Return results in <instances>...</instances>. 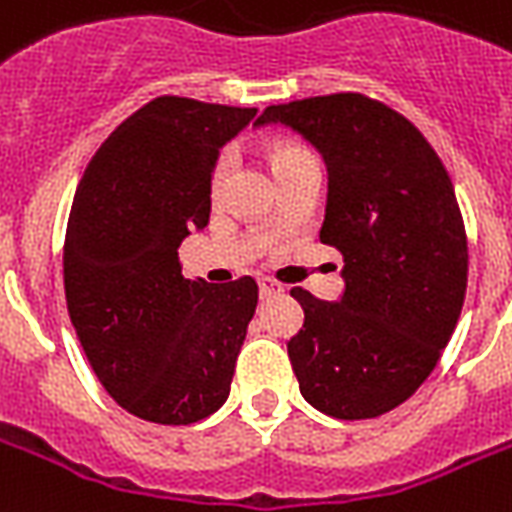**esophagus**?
I'll use <instances>...</instances> for the list:
<instances>
[{
    "label": "esophagus",
    "mask_w": 512,
    "mask_h": 512,
    "mask_svg": "<svg viewBox=\"0 0 512 512\" xmlns=\"http://www.w3.org/2000/svg\"><path fill=\"white\" fill-rule=\"evenodd\" d=\"M282 293H285V287L279 285V282L268 279V276L260 279V298H274V295H282Z\"/></svg>",
    "instance_id": "1"
}]
</instances>
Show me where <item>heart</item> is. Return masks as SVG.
I'll return each instance as SVG.
<instances>
[{
	"instance_id": "obj_1",
	"label": "heart",
	"mask_w": 512,
	"mask_h": 512,
	"mask_svg": "<svg viewBox=\"0 0 512 512\" xmlns=\"http://www.w3.org/2000/svg\"><path fill=\"white\" fill-rule=\"evenodd\" d=\"M306 157H314V154L309 149H304V146H298V143H279V146H274V151H271V160H274L276 170H285L287 165L306 160ZM233 168H236V149H225L219 154L217 165H214V173H211V189H214V195H219V192L225 189Z\"/></svg>"
}]
</instances>
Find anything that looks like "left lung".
Wrapping results in <instances>:
<instances>
[{
    "label": "left lung",
    "instance_id": "8db88e82",
    "mask_svg": "<svg viewBox=\"0 0 512 512\" xmlns=\"http://www.w3.org/2000/svg\"><path fill=\"white\" fill-rule=\"evenodd\" d=\"M255 124L290 127L323 154L320 241L344 255L339 301L290 290L304 309L287 342L301 396L339 420L391 412L437 366L464 306L467 236L448 170L412 121L363 94L268 105Z\"/></svg>",
    "mask_w": 512,
    "mask_h": 512
}]
</instances>
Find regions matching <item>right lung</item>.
<instances>
[{"label":"right lung","instance_id":"1","mask_svg":"<svg viewBox=\"0 0 512 512\" xmlns=\"http://www.w3.org/2000/svg\"><path fill=\"white\" fill-rule=\"evenodd\" d=\"M255 113L157 97L108 135L75 189L67 312L102 388L135 418L187 426L227 401L257 285L184 279L179 246L208 225L219 149Z\"/></svg>","mask_w":512,"mask_h":512}]
</instances>
